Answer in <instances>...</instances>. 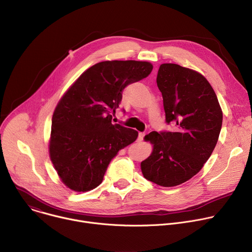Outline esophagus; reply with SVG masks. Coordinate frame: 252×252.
<instances>
[{
    "label": "esophagus",
    "instance_id": "1",
    "mask_svg": "<svg viewBox=\"0 0 252 252\" xmlns=\"http://www.w3.org/2000/svg\"><path fill=\"white\" fill-rule=\"evenodd\" d=\"M145 135H146V133H145V132H139V133H138L137 140H138V141H141V140L143 139V137H145Z\"/></svg>",
    "mask_w": 252,
    "mask_h": 252
}]
</instances>
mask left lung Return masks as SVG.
<instances>
[{
    "label": "left lung",
    "instance_id": "left-lung-1",
    "mask_svg": "<svg viewBox=\"0 0 252 252\" xmlns=\"http://www.w3.org/2000/svg\"><path fill=\"white\" fill-rule=\"evenodd\" d=\"M157 84L165 123L175 124V130L145 136L154 150L140 167L148 181L170 188L188 182L210 158L220 133L222 112L210 84L193 69L162 63Z\"/></svg>",
    "mask_w": 252,
    "mask_h": 252
}]
</instances>
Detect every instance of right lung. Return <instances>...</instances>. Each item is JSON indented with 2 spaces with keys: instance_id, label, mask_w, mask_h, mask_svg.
I'll list each match as a JSON object with an SVG mask.
<instances>
[{
  "instance_id": "obj_1",
  "label": "right lung",
  "mask_w": 252,
  "mask_h": 252,
  "mask_svg": "<svg viewBox=\"0 0 252 252\" xmlns=\"http://www.w3.org/2000/svg\"><path fill=\"white\" fill-rule=\"evenodd\" d=\"M149 62L105 61L81 75L59 101L52 119L51 160L62 182L77 192L98 187L111 160L132 143L138 132L113 116L123 91L147 78Z\"/></svg>"
}]
</instances>
